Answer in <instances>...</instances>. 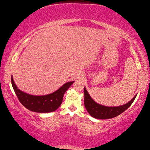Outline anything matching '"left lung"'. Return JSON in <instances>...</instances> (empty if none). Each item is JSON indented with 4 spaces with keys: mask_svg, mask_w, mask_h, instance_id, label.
Segmentation results:
<instances>
[{
    "mask_svg": "<svg viewBox=\"0 0 150 150\" xmlns=\"http://www.w3.org/2000/svg\"><path fill=\"white\" fill-rule=\"evenodd\" d=\"M84 93H85L84 103H85V106L87 112L91 117L96 119H99V120H107V119L113 118L115 117L118 116L119 115L122 113L127 108H129V106L134 102L137 96H135L130 102L124 105L109 107V106H102L96 103L88 93L85 87L84 88Z\"/></svg>",
    "mask_w": 150,
    "mask_h": 150,
    "instance_id": "left-lung-1",
    "label": "left lung"
}]
</instances>
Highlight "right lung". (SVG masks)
I'll return each instance as SVG.
<instances>
[{
	"instance_id": "add662e5",
	"label": "right lung",
	"mask_w": 150,
	"mask_h": 150,
	"mask_svg": "<svg viewBox=\"0 0 150 150\" xmlns=\"http://www.w3.org/2000/svg\"><path fill=\"white\" fill-rule=\"evenodd\" d=\"M74 83V81L66 83L57 91L48 95L33 96L18 89L11 76L12 87L20 103L27 109L36 112H50L56 110L62 103L65 91Z\"/></svg>"
}]
</instances>
